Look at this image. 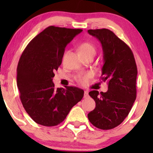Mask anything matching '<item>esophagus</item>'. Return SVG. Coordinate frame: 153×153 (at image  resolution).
<instances>
[{
	"label": "esophagus",
	"instance_id": "34e87169",
	"mask_svg": "<svg viewBox=\"0 0 153 153\" xmlns=\"http://www.w3.org/2000/svg\"><path fill=\"white\" fill-rule=\"evenodd\" d=\"M88 96V91H85V92H84V98H87Z\"/></svg>",
	"mask_w": 153,
	"mask_h": 153
}]
</instances>
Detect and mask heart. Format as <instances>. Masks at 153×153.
Listing matches in <instances>:
<instances>
[{
  "instance_id": "heart-1",
  "label": "heart",
  "mask_w": 153,
  "mask_h": 153,
  "mask_svg": "<svg viewBox=\"0 0 153 153\" xmlns=\"http://www.w3.org/2000/svg\"><path fill=\"white\" fill-rule=\"evenodd\" d=\"M78 51L80 55H82V54H93L94 56L96 54V49L93 44L85 42L80 44V45L78 47ZM88 77L89 75L87 74L79 75L76 77V80L80 83L85 84L87 82Z\"/></svg>"
}]
</instances>
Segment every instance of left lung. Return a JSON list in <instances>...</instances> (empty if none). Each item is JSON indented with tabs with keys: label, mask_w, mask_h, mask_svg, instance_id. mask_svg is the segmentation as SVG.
<instances>
[{
	"label": "left lung",
	"mask_w": 153,
	"mask_h": 153,
	"mask_svg": "<svg viewBox=\"0 0 153 153\" xmlns=\"http://www.w3.org/2000/svg\"><path fill=\"white\" fill-rule=\"evenodd\" d=\"M88 32L101 44V80L108 82L106 93L89 92L96 108L88 114V118L99 129H111L124 120L136 99L137 68L131 49L114 33L107 29H89Z\"/></svg>",
	"instance_id": "obj_1"
}]
</instances>
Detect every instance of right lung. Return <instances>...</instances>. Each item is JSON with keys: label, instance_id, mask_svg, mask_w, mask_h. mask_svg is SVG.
Masks as SVG:
<instances>
[{"label": "right lung", "instance_id": "obj_1", "mask_svg": "<svg viewBox=\"0 0 153 153\" xmlns=\"http://www.w3.org/2000/svg\"><path fill=\"white\" fill-rule=\"evenodd\" d=\"M82 29L50 26L28 44L17 67V86L26 111L35 122L46 127L60 124L81 101L79 88H54V72L62 63L65 49Z\"/></svg>", "mask_w": 153, "mask_h": 153}]
</instances>
